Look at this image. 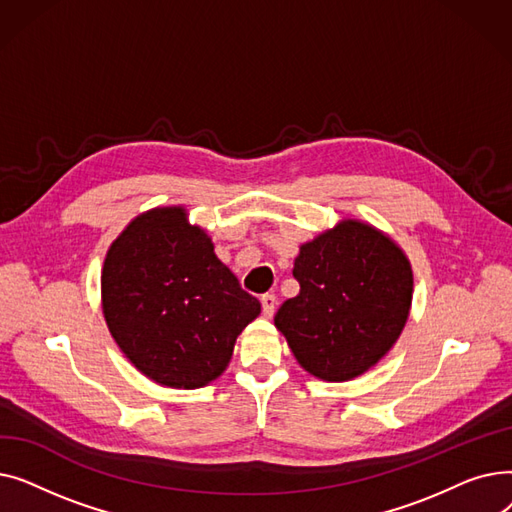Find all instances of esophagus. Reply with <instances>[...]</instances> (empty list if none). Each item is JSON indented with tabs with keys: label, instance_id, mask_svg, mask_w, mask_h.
I'll return each instance as SVG.
<instances>
[{
	"label": "esophagus",
	"instance_id": "1",
	"mask_svg": "<svg viewBox=\"0 0 512 512\" xmlns=\"http://www.w3.org/2000/svg\"><path fill=\"white\" fill-rule=\"evenodd\" d=\"M276 303H278V301H276L274 294H270V292L263 294V297H261V309H263V315H265V317H272V315H274Z\"/></svg>",
	"mask_w": 512,
	"mask_h": 512
}]
</instances>
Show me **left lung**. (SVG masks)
Returning a JSON list of instances; mask_svg holds the SVG:
<instances>
[{"mask_svg":"<svg viewBox=\"0 0 512 512\" xmlns=\"http://www.w3.org/2000/svg\"><path fill=\"white\" fill-rule=\"evenodd\" d=\"M292 276L301 292L282 303L274 324L319 380L346 382L371 369L409 319L411 261L371 224L342 220L305 242Z\"/></svg>","mask_w":512,"mask_h":512,"instance_id":"obj_1","label":"left lung"}]
</instances>
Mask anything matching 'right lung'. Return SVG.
Returning a JSON list of instances; mask_svg holds the SVG:
<instances>
[{"mask_svg": "<svg viewBox=\"0 0 512 512\" xmlns=\"http://www.w3.org/2000/svg\"><path fill=\"white\" fill-rule=\"evenodd\" d=\"M101 305L126 359L155 384L182 390L220 378L238 334L261 313L184 207L145 211L112 242Z\"/></svg>", "mask_w": 512, "mask_h": 512, "instance_id": "obj_1", "label": "right lung"}]
</instances>
